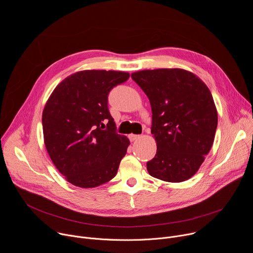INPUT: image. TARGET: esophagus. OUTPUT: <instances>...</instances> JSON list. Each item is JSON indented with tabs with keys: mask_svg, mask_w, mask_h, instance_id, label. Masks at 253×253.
<instances>
[{
	"mask_svg": "<svg viewBox=\"0 0 253 253\" xmlns=\"http://www.w3.org/2000/svg\"><path fill=\"white\" fill-rule=\"evenodd\" d=\"M128 138H129V140L132 142V141H135V140L140 139V138H141V135H140V134H133V133H130V134L128 135Z\"/></svg>",
	"mask_w": 253,
	"mask_h": 253,
	"instance_id": "esophagus-1",
	"label": "esophagus"
}]
</instances>
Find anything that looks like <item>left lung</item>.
<instances>
[{"label":"left lung","mask_w":253,"mask_h":253,"mask_svg":"<svg viewBox=\"0 0 253 253\" xmlns=\"http://www.w3.org/2000/svg\"><path fill=\"white\" fill-rule=\"evenodd\" d=\"M131 79L152 108L157 152L147 162L149 174L168 182L189 179L215 139L218 113L211 91L198 76L182 69L144 70L132 73Z\"/></svg>","instance_id":"left-lung-1"}]
</instances>
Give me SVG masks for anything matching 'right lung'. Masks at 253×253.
Instances as JSON below:
<instances>
[{"label": "right lung", "mask_w": 253, "mask_h": 253, "mask_svg": "<svg viewBox=\"0 0 253 253\" xmlns=\"http://www.w3.org/2000/svg\"><path fill=\"white\" fill-rule=\"evenodd\" d=\"M128 78L126 72H77L49 96L42 112L44 144L52 163L70 183L96 187L118 173L129 141L116 133L108 94Z\"/></svg>", "instance_id": "obj_1"}]
</instances>
